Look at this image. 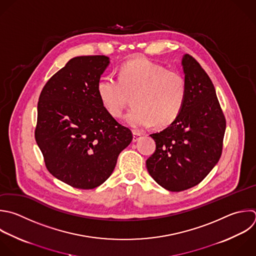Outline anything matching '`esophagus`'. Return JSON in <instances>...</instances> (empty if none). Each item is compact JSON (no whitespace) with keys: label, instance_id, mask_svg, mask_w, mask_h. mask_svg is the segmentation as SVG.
Wrapping results in <instances>:
<instances>
[{"label":"esophagus","instance_id":"esophagus-1","mask_svg":"<svg viewBox=\"0 0 256 256\" xmlns=\"http://www.w3.org/2000/svg\"><path fill=\"white\" fill-rule=\"evenodd\" d=\"M141 133L138 132V131H133V142H136L138 141L140 138H141Z\"/></svg>","mask_w":256,"mask_h":256}]
</instances>
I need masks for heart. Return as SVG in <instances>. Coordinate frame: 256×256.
I'll list each match as a JSON object with an SVG mask.
<instances>
[{
    "label": "heart",
    "instance_id": "b5f03b06",
    "mask_svg": "<svg viewBox=\"0 0 256 256\" xmlns=\"http://www.w3.org/2000/svg\"><path fill=\"white\" fill-rule=\"evenodd\" d=\"M97 94L108 113L119 118L132 97L133 108L125 122L134 128H147L154 123L166 127L180 115L187 95L185 78L178 72L148 60L125 63L118 80L112 76L102 78Z\"/></svg>",
    "mask_w": 256,
    "mask_h": 256
}]
</instances>
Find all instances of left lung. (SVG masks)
<instances>
[{
  "mask_svg": "<svg viewBox=\"0 0 256 256\" xmlns=\"http://www.w3.org/2000/svg\"><path fill=\"white\" fill-rule=\"evenodd\" d=\"M181 65L187 85L184 107L167 128L150 136L156 150L146 161L151 177L173 192L200 183L219 161L226 122L215 88L190 55Z\"/></svg>",
  "mask_w": 256,
  "mask_h": 256,
  "instance_id": "obj_1",
  "label": "left lung"
}]
</instances>
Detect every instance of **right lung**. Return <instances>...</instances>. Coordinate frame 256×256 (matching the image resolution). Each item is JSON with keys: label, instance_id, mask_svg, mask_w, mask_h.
<instances>
[{"label": "right lung", "instance_id": "obj_1", "mask_svg": "<svg viewBox=\"0 0 256 256\" xmlns=\"http://www.w3.org/2000/svg\"><path fill=\"white\" fill-rule=\"evenodd\" d=\"M109 64L106 56L75 57L46 83L39 98L36 142L49 172L75 188L104 183L133 139L97 94Z\"/></svg>", "mask_w": 256, "mask_h": 256}]
</instances>
